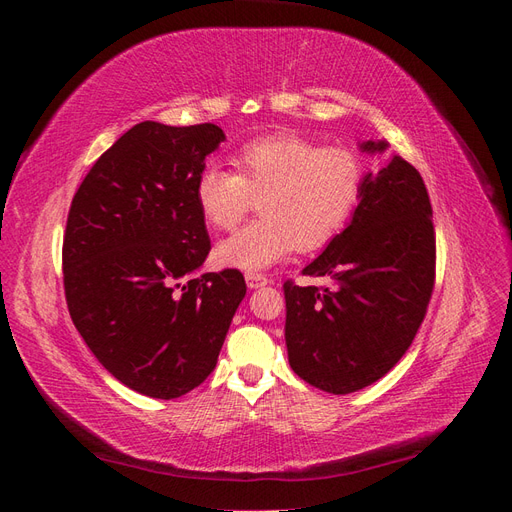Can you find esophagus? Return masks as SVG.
Instances as JSON below:
<instances>
[{
    "label": "esophagus",
    "mask_w": 512,
    "mask_h": 512,
    "mask_svg": "<svg viewBox=\"0 0 512 512\" xmlns=\"http://www.w3.org/2000/svg\"><path fill=\"white\" fill-rule=\"evenodd\" d=\"M245 282L250 288H260V286H267L271 280L262 273H245Z\"/></svg>",
    "instance_id": "esophagus-1"
}]
</instances>
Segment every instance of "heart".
Listing matches in <instances>:
<instances>
[{"label":"heart","instance_id":"obj_1","mask_svg":"<svg viewBox=\"0 0 512 512\" xmlns=\"http://www.w3.org/2000/svg\"><path fill=\"white\" fill-rule=\"evenodd\" d=\"M237 173L205 166L196 205L213 230H235L258 200L260 218L222 241L215 260L260 271L292 250L316 252L346 228L365 188L367 166L348 145H320L294 132L243 143L232 156Z\"/></svg>","mask_w":512,"mask_h":512}]
</instances>
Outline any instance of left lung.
<instances>
[{
    "label": "left lung",
    "mask_w": 512,
    "mask_h": 512,
    "mask_svg": "<svg viewBox=\"0 0 512 512\" xmlns=\"http://www.w3.org/2000/svg\"><path fill=\"white\" fill-rule=\"evenodd\" d=\"M363 149L382 151L386 143ZM303 273L331 277L335 286L284 282L294 374L333 395L389 374L421 327L436 284V230L418 170L395 156L369 173L350 226Z\"/></svg>",
    "instance_id": "1"
}]
</instances>
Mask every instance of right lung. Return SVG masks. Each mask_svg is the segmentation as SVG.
<instances>
[{
  "label": "right lung",
  "instance_id": "add662e5",
  "mask_svg": "<svg viewBox=\"0 0 512 512\" xmlns=\"http://www.w3.org/2000/svg\"><path fill=\"white\" fill-rule=\"evenodd\" d=\"M215 123H136L76 190L61 247L76 331L104 369L153 399L203 384L245 297L239 269L188 275L211 241L196 205Z\"/></svg>",
  "mask_w": 512,
  "mask_h": 512
}]
</instances>
